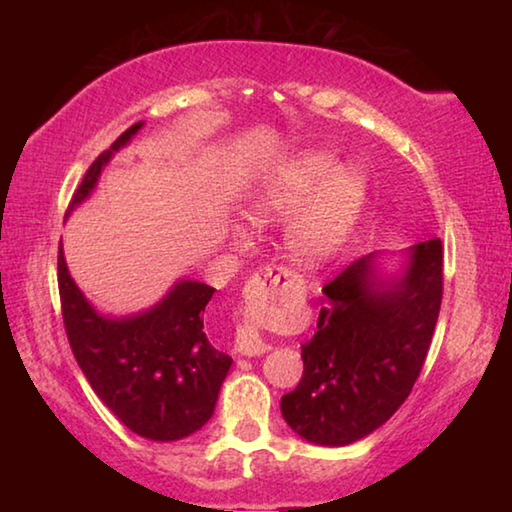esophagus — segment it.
<instances>
[{
    "instance_id": "1",
    "label": "esophagus",
    "mask_w": 512,
    "mask_h": 512,
    "mask_svg": "<svg viewBox=\"0 0 512 512\" xmlns=\"http://www.w3.org/2000/svg\"><path fill=\"white\" fill-rule=\"evenodd\" d=\"M291 277H296V275H293L289 268L264 266V268H259V271L253 277H250L246 291L253 293V296H257V291H273L280 282H291ZM235 350L239 354H246V357H257V354H264L268 350V345L262 339V334H259V327L253 320V316H250L248 307L244 311V318H241V323L237 325Z\"/></svg>"
}]
</instances>
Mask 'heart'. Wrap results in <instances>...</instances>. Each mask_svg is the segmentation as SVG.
<instances>
[{"label":"heart","instance_id":"heart-1","mask_svg":"<svg viewBox=\"0 0 512 512\" xmlns=\"http://www.w3.org/2000/svg\"><path fill=\"white\" fill-rule=\"evenodd\" d=\"M368 178L359 167H336L329 151H302L268 173L250 205L255 221L289 219L302 206L289 244L300 262H320L350 235L366 196Z\"/></svg>","mask_w":512,"mask_h":512}]
</instances>
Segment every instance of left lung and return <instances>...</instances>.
<instances>
[{
	"mask_svg": "<svg viewBox=\"0 0 512 512\" xmlns=\"http://www.w3.org/2000/svg\"><path fill=\"white\" fill-rule=\"evenodd\" d=\"M323 293L305 372L280 406L298 436L341 447L381 427L420 377L443 302V241L413 246L402 280L377 284L368 255Z\"/></svg>",
	"mask_w": 512,
	"mask_h": 512,
	"instance_id": "left-lung-1",
	"label": "left lung"
}]
</instances>
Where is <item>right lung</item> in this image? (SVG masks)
<instances>
[{
  "mask_svg": "<svg viewBox=\"0 0 512 512\" xmlns=\"http://www.w3.org/2000/svg\"><path fill=\"white\" fill-rule=\"evenodd\" d=\"M137 121L85 171L69 210L90 196L112 151L140 131ZM58 293L69 348L99 400L137 436L187 438L212 418L221 384L232 366L205 334L203 311L214 289L178 282L160 305L133 318H103L90 307L58 248Z\"/></svg>",
  "mask_w": 512,
  "mask_h": 512,
  "instance_id": "obj_1",
  "label": "right lung"
}]
</instances>
